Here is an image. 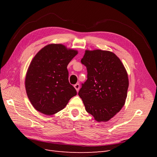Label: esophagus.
I'll use <instances>...</instances> for the list:
<instances>
[{
  "mask_svg": "<svg viewBox=\"0 0 157 157\" xmlns=\"http://www.w3.org/2000/svg\"><path fill=\"white\" fill-rule=\"evenodd\" d=\"M74 87L76 89V90H77V92H78V90L80 89V84H78V83L74 85Z\"/></svg>",
  "mask_w": 157,
  "mask_h": 157,
  "instance_id": "1",
  "label": "esophagus"
}]
</instances>
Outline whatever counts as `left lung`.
I'll return each mask as SVG.
<instances>
[{
  "label": "left lung",
  "instance_id": "obj_1",
  "mask_svg": "<svg viewBox=\"0 0 157 157\" xmlns=\"http://www.w3.org/2000/svg\"><path fill=\"white\" fill-rule=\"evenodd\" d=\"M81 63L86 67V81L78 96L86 111L98 122H107L124 105L129 81L121 59L110 51H85Z\"/></svg>",
  "mask_w": 157,
  "mask_h": 157
}]
</instances>
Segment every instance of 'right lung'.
<instances>
[{
	"instance_id": "1",
	"label": "right lung",
	"mask_w": 157,
	"mask_h": 157,
	"mask_svg": "<svg viewBox=\"0 0 157 157\" xmlns=\"http://www.w3.org/2000/svg\"><path fill=\"white\" fill-rule=\"evenodd\" d=\"M78 51L61 44H50L35 56L27 69V97L36 111L52 115L62 110L77 95L69 82L67 65Z\"/></svg>"
}]
</instances>
